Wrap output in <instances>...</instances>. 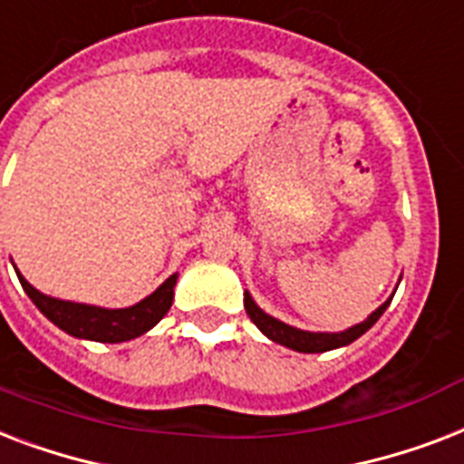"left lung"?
Instances as JSON below:
<instances>
[{"label":"left lung","instance_id":"8db88e82","mask_svg":"<svg viewBox=\"0 0 464 464\" xmlns=\"http://www.w3.org/2000/svg\"><path fill=\"white\" fill-rule=\"evenodd\" d=\"M390 303H392V297H390L385 304H380L378 310L372 312L365 322L351 326V329H346V332L312 334V332H303V329H295V326L283 324V322H278V319L268 317L264 310H258L256 303L251 300L249 293H244V310H246L251 322H254V324H256L271 341L281 343V346L293 348V351H300V353H322V351H332V348L346 346V343H351V341H355L358 336H362V334L368 332L370 326L382 317V312L387 310V304Z\"/></svg>","mask_w":464,"mask_h":464}]
</instances>
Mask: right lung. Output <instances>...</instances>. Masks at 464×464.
Wrapping results in <instances>:
<instances>
[{"instance_id": "right-lung-1", "label": "right lung", "mask_w": 464, "mask_h": 464, "mask_svg": "<svg viewBox=\"0 0 464 464\" xmlns=\"http://www.w3.org/2000/svg\"><path fill=\"white\" fill-rule=\"evenodd\" d=\"M19 281L26 290V295L35 303V307L63 332L72 334L77 339L121 343V341H130L140 334L150 332L167 314L171 300H174L176 273L169 276L152 295L145 297L142 303L132 304V307H125V310H102V307H92V304L64 303V300H55V297L38 293L21 273Z\"/></svg>"}]
</instances>
